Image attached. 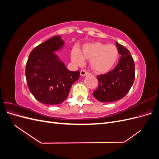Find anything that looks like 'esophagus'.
<instances>
[{"label": "esophagus", "instance_id": "obj_1", "mask_svg": "<svg viewBox=\"0 0 159 159\" xmlns=\"http://www.w3.org/2000/svg\"><path fill=\"white\" fill-rule=\"evenodd\" d=\"M89 72H88L87 71H85L84 70H82L80 71V75H82V76H84V75H87L88 74H89Z\"/></svg>", "mask_w": 159, "mask_h": 159}]
</instances>
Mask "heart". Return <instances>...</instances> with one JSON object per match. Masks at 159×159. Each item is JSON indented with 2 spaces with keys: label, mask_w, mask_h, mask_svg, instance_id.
Segmentation results:
<instances>
[{
  "label": "heart",
  "mask_w": 159,
  "mask_h": 159,
  "mask_svg": "<svg viewBox=\"0 0 159 159\" xmlns=\"http://www.w3.org/2000/svg\"><path fill=\"white\" fill-rule=\"evenodd\" d=\"M119 56L117 48L113 44L93 42L83 46L80 52L74 48L71 53V60L77 65H81L84 59L90 60V66L97 74H105L111 70Z\"/></svg>",
  "instance_id": "1"
}]
</instances>
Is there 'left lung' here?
<instances>
[{"label":"left lung","instance_id":"left-lung-1","mask_svg":"<svg viewBox=\"0 0 159 159\" xmlns=\"http://www.w3.org/2000/svg\"><path fill=\"white\" fill-rule=\"evenodd\" d=\"M121 55L113 70L97 75L99 85L93 95L101 102H112L121 99L129 92L134 80V62L130 52L116 42Z\"/></svg>","mask_w":159,"mask_h":159}]
</instances>
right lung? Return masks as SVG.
I'll list each match as a JSON object with an SVG mask.
<instances>
[{
  "label": "right lung",
  "instance_id": "1",
  "mask_svg": "<svg viewBox=\"0 0 159 159\" xmlns=\"http://www.w3.org/2000/svg\"><path fill=\"white\" fill-rule=\"evenodd\" d=\"M56 36L37 46L30 52L25 74L28 89L42 103L57 105L68 98L70 88L80 78V71H71L54 54L64 46Z\"/></svg>",
  "mask_w": 159,
  "mask_h": 159
}]
</instances>
